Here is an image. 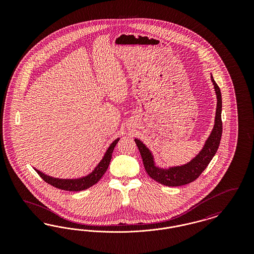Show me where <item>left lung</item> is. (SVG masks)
I'll return each mask as SVG.
<instances>
[{
    "instance_id": "obj_1",
    "label": "left lung",
    "mask_w": 254,
    "mask_h": 254,
    "mask_svg": "<svg viewBox=\"0 0 254 254\" xmlns=\"http://www.w3.org/2000/svg\"><path fill=\"white\" fill-rule=\"evenodd\" d=\"M210 79L214 86V90L217 98L214 126L209 136L205 140L202 149L190 162L181 166H173L169 168L159 167L155 162V158L152 151L140 139L138 138L134 139L143 159V163H144L146 173L153 180L162 185H165L168 187H179V186L187 185L193 182L205 170L209 162L212 160V158L217 152L218 147L221 141L222 130H223L222 118H221L222 96H221L220 88L215 83L211 74H210Z\"/></svg>"
}]
</instances>
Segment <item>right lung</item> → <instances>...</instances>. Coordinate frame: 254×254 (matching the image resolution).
<instances>
[{"label": "right lung", "instance_id": "1", "mask_svg": "<svg viewBox=\"0 0 254 254\" xmlns=\"http://www.w3.org/2000/svg\"><path fill=\"white\" fill-rule=\"evenodd\" d=\"M119 140H120V138H117L109 145L107 151L105 152L104 156L102 158V160L98 163V165L94 168V169L85 176H82L79 178H73V179H67V178L63 179V178H56V177L49 176L46 173L40 171L39 169H35V168H33V169H35V171L42 177V179L44 181L47 182L48 184L57 188V189L67 190V191L84 190L92 187L93 185H95L97 182L99 181L102 178V176L105 174V172L109 168L113 149Z\"/></svg>", "mask_w": 254, "mask_h": 254}]
</instances>
